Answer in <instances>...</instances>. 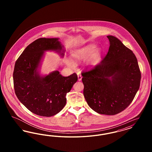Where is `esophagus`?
<instances>
[{"label":"esophagus","mask_w":152,"mask_h":152,"mask_svg":"<svg viewBox=\"0 0 152 152\" xmlns=\"http://www.w3.org/2000/svg\"><path fill=\"white\" fill-rule=\"evenodd\" d=\"M77 77H78V80L79 81H81V79H82V76H81V75H80V74H77Z\"/></svg>","instance_id":"34e87169"}]
</instances>
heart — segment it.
<instances>
[{"mask_svg": "<svg viewBox=\"0 0 152 152\" xmlns=\"http://www.w3.org/2000/svg\"><path fill=\"white\" fill-rule=\"evenodd\" d=\"M96 45L89 44L86 46L73 51L71 56L73 61L76 62L83 61L87 60V65L93 66L96 65L100 57L101 51L100 50H96ZM67 64L72 68L75 67V64L72 61H68Z\"/></svg>", "mask_w": 152, "mask_h": 152, "instance_id": "1", "label": "heart"}]
</instances>
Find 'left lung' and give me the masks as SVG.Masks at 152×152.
I'll return each instance as SVG.
<instances>
[{
  "label": "left lung",
  "mask_w": 152,
  "mask_h": 152,
  "mask_svg": "<svg viewBox=\"0 0 152 152\" xmlns=\"http://www.w3.org/2000/svg\"><path fill=\"white\" fill-rule=\"evenodd\" d=\"M108 52L98 65L81 73L83 94L99 114L115 115L126 108L140 88L141 74L133 52L113 36H107Z\"/></svg>",
  "instance_id": "8db88e82"
}]
</instances>
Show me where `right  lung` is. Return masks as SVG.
I'll return each mask as SVG.
<instances>
[{
    "label": "right lung",
    "instance_id": "obj_1",
    "mask_svg": "<svg viewBox=\"0 0 152 152\" xmlns=\"http://www.w3.org/2000/svg\"><path fill=\"white\" fill-rule=\"evenodd\" d=\"M58 38H39L29 44L15 64V92L19 100L33 113L44 117L56 115L66 104V95L77 80L74 73L64 77L58 71L41 76L37 68L44 52L56 51L64 55Z\"/></svg>",
    "mask_w": 152,
    "mask_h": 152
}]
</instances>
